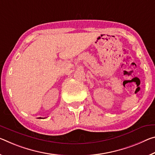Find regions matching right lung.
Returning a JSON list of instances; mask_svg holds the SVG:
<instances>
[{"instance_id":"obj_1","label":"right lung","mask_w":155,"mask_h":155,"mask_svg":"<svg viewBox=\"0 0 155 155\" xmlns=\"http://www.w3.org/2000/svg\"><path fill=\"white\" fill-rule=\"evenodd\" d=\"M38 119H43V118H41V117H39ZM43 119H45V118H43Z\"/></svg>"}]
</instances>
